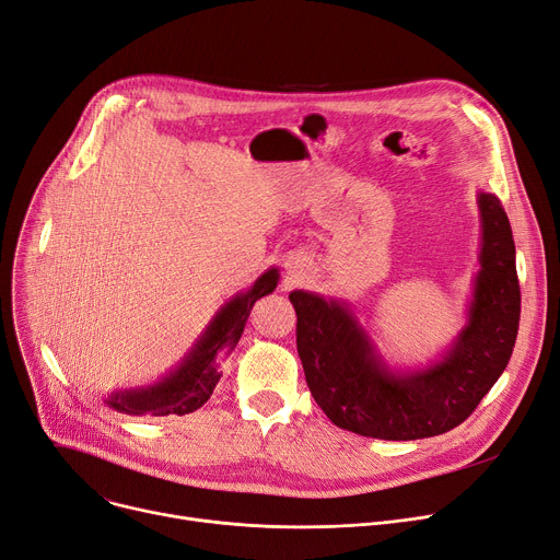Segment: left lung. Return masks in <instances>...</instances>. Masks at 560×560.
Masks as SVG:
<instances>
[{"label": "left lung", "instance_id": "8db88e82", "mask_svg": "<svg viewBox=\"0 0 560 560\" xmlns=\"http://www.w3.org/2000/svg\"><path fill=\"white\" fill-rule=\"evenodd\" d=\"M477 201L481 270L467 325L424 370H388L345 302L290 292L306 384L336 427L378 440L440 435L472 416L506 370L520 327L515 243L502 201L490 192Z\"/></svg>", "mask_w": 560, "mask_h": 560}]
</instances>
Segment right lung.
I'll use <instances>...</instances> for the list:
<instances>
[{"mask_svg":"<svg viewBox=\"0 0 560 560\" xmlns=\"http://www.w3.org/2000/svg\"><path fill=\"white\" fill-rule=\"evenodd\" d=\"M279 283V272L272 268L260 275L247 292H241L229 300L213 317V322L195 347L188 351V357L172 370L165 378L156 381L154 386L120 390L113 393L106 404L127 416H186L201 408L211 399L218 381L222 376L220 365L222 357L238 345L247 317L256 300L270 295Z\"/></svg>","mask_w":560,"mask_h":560,"instance_id":"obj_1","label":"right lung"}]
</instances>
